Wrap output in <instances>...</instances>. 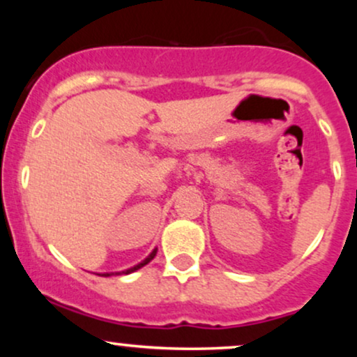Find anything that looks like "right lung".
<instances>
[{
  "mask_svg": "<svg viewBox=\"0 0 357 357\" xmlns=\"http://www.w3.org/2000/svg\"><path fill=\"white\" fill-rule=\"evenodd\" d=\"M155 253H158V248H154L153 252L149 253V257L147 258H144V260L141 261V264H137V265H134V267H130V268H127V270H122V272H116V275H122V273H132V272H136V270H139L141 267H144V265H147L149 264L151 260H153V258L155 257ZM97 275H102V277H110V275H114V272H110V273H97Z\"/></svg>",
  "mask_w": 357,
  "mask_h": 357,
  "instance_id": "add662e5",
  "label": "right lung"
}]
</instances>
